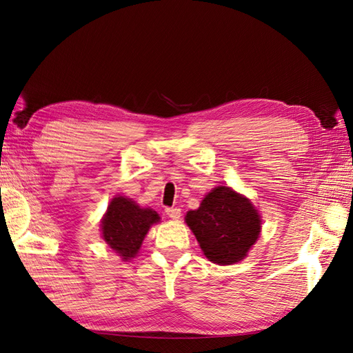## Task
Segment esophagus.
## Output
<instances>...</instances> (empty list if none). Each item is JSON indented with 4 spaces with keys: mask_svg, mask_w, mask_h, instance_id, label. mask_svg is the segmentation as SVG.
I'll return each mask as SVG.
<instances>
[{
    "mask_svg": "<svg viewBox=\"0 0 353 353\" xmlns=\"http://www.w3.org/2000/svg\"><path fill=\"white\" fill-rule=\"evenodd\" d=\"M166 214L174 219V221H176V219L181 217V210H179L178 207H172V208H166Z\"/></svg>",
    "mask_w": 353,
    "mask_h": 353,
    "instance_id": "esophagus-1",
    "label": "esophagus"
}]
</instances>
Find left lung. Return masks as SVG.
I'll use <instances>...</instances> for the list:
<instances>
[{
    "instance_id": "left-lung-1",
    "label": "left lung",
    "mask_w": 353,
    "mask_h": 353,
    "mask_svg": "<svg viewBox=\"0 0 353 353\" xmlns=\"http://www.w3.org/2000/svg\"><path fill=\"white\" fill-rule=\"evenodd\" d=\"M185 223L210 261L228 265L241 261L261 231V217L248 198L231 187H214Z\"/></svg>"
}]
</instances>
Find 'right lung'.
<instances>
[{
    "mask_svg": "<svg viewBox=\"0 0 353 353\" xmlns=\"http://www.w3.org/2000/svg\"><path fill=\"white\" fill-rule=\"evenodd\" d=\"M157 222H160L157 211L142 208L130 198L116 196L101 221V234L123 261H130L137 255L148 231Z\"/></svg>",
    "mask_w": 353,
    "mask_h": 353,
    "instance_id": "add662e5",
    "label": "right lung"
}]
</instances>
